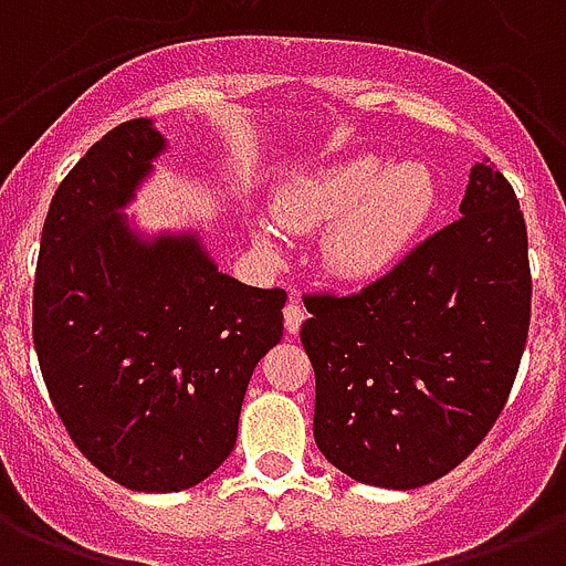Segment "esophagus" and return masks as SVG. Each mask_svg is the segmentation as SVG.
Returning a JSON list of instances; mask_svg holds the SVG:
<instances>
[{
  "label": "esophagus",
  "instance_id": "esophagus-1",
  "mask_svg": "<svg viewBox=\"0 0 566 566\" xmlns=\"http://www.w3.org/2000/svg\"><path fill=\"white\" fill-rule=\"evenodd\" d=\"M304 318H306L304 304H301V301H289L286 310H283V321H286L289 333H297L301 324H304Z\"/></svg>",
  "mask_w": 566,
  "mask_h": 566
}]
</instances>
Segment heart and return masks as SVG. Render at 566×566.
I'll return each mask as SVG.
<instances>
[{
  "label": "heart",
  "instance_id": "heart-1",
  "mask_svg": "<svg viewBox=\"0 0 566 566\" xmlns=\"http://www.w3.org/2000/svg\"><path fill=\"white\" fill-rule=\"evenodd\" d=\"M436 205L438 180L429 166L418 160L386 166L361 155L289 180L274 201V216L286 230L329 224L324 237L329 269L368 280L406 254ZM256 239L269 248V230L256 228Z\"/></svg>",
  "mask_w": 566,
  "mask_h": 566
}]
</instances>
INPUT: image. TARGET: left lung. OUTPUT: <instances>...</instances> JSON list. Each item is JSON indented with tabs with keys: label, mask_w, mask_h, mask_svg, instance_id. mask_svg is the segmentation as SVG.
Listing matches in <instances>:
<instances>
[{
	"label": "left lung",
	"mask_w": 566,
	"mask_h": 566,
	"mask_svg": "<svg viewBox=\"0 0 566 566\" xmlns=\"http://www.w3.org/2000/svg\"><path fill=\"white\" fill-rule=\"evenodd\" d=\"M315 444L356 482L409 491L468 459L505 409L532 315L526 221L491 163L462 216L359 292H310Z\"/></svg>",
	"instance_id": "left-lung-1"
}]
</instances>
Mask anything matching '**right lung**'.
<instances>
[{"mask_svg": "<svg viewBox=\"0 0 566 566\" xmlns=\"http://www.w3.org/2000/svg\"><path fill=\"white\" fill-rule=\"evenodd\" d=\"M163 151L148 119L107 130L54 189L31 333L81 453L130 491H184L237 444L256 361L283 338V289L221 274L196 239L130 237L116 207Z\"/></svg>", "mask_w": 566, "mask_h": 566, "instance_id": "add662e5", "label": "right lung"}]
</instances>
